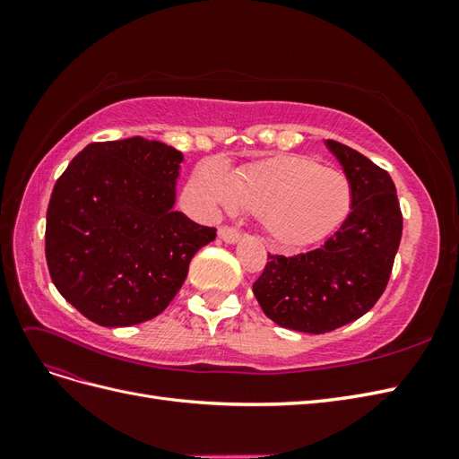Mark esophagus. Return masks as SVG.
<instances>
[{
  "mask_svg": "<svg viewBox=\"0 0 459 459\" xmlns=\"http://www.w3.org/2000/svg\"><path fill=\"white\" fill-rule=\"evenodd\" d=\"M218 238L226 243H238L241 239V231L233 226H221L218 230Z\"/></svg>",
  "mask_w": 459,
  "mask_h": 459,
  "instance_id": "34e87169",
  "label": "esophagus"
}]
</instances>
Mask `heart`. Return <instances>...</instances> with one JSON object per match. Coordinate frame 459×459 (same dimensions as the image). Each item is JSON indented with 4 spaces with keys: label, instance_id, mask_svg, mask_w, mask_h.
Returning <instances> with one entry per match:
<instances>
[{
    "label": "heart",
    "instance_id": "obj_1",
    "mask_svg": "<svg viewBox=\"0 0 459 459\" xmlns=\"http://www.w3.org/2000/svg\"><path fill=\"white\" fill-rule=\"evenodd\" d=\"M197 189L212 208L258 214L277 243L299 247L324 238L351 208V184L341 172L304 157H273L230 174L218 164L203 166Z\"/></svg>",
    "mask_w": 459,
    "mask_h": 459
}]
</instances>
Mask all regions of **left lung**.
Instances as JSON below:
<instances>
[{
  "mask_svg": "<svg viewBox=\"0 0 459 459\" xmlns=\"http://www.w3.org/2000/svg\"><path fill=\"white\" fill-rule=\"evenodd\" d=\"M349 178L352 208L322 245L293 256L270 255L253 285L272 322L302 333H327L362 317L379 300L402 238L396 187L362 152L327 140Z\"/></svg>",
  "mask_w": 459,
  "mask_h": 459,
  "instance_id": "obj_1",
  "label": "left lung"
}]
</instances>
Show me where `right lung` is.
<instances>
[{"label":"right lung","instance_id":"1","mask_svg":"<svg viewBox=\"0 0 459 459\" xmlns=\"http://www.w3.org/2000/svg\"><path fill=\"white\" fill-rule=\"evenodd\" d=\"M184 155L145 137L90 143L53 187L46 260L59 293L91 322L126 327L159 316L189 262L216 239L174 211Z\"/></svg>","mask_w":459,"mask_h":459}]
</instances>
